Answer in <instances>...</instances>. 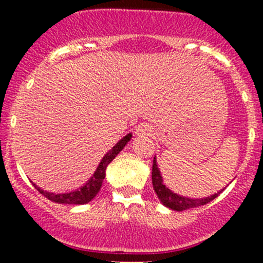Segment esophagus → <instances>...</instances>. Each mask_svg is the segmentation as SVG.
<instances>
[{
	"instance_id": "1",
	"label": "esophagus",
	"mask_w": 263,
	"mask_h": 263,
	"mask_svg": "<svg viewBox=\"0 0 263 263\" xmlns=\"http://www.w3.org/2000/svg\"><path fill=\"white\" fill-rule=\"evenodd\" d=\"M137 136H150L153 135V127L147 123H141L136 127Z\"/></svg>"
}]
</instances>
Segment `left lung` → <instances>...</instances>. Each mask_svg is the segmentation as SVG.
<instances>
[{"label":"left lung","instance_id":"8db88e82","mask_svg":"<svg viewBox=\"0 0 263 263\" xmlns=\"http://www.w3.org/2000/svg\"><path fill=\"white\" fill-rule=\"evenodd\" d=\"M151 177H153V187L154 190H155L156 195H158L159 200L163 202L164 206L176 211L188 210V209L206 205V203H209L210 201L215 200V198L221 193V191H220V192L215 193V195L206 198H187L182 197V196L177 195V193H173L165 184H164L163 178H161L160 176V172H159L158 165H156L155 158H154L153 160V173H151Z\"/></svg>","mask_w":263,"mask_h":263}]
</instances>
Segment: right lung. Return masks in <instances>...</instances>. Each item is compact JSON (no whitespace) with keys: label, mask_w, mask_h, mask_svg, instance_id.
I'll use <instances>...</instances> for the list:
<instances>
[{"label":"right lung","mask_w":263,"mask_h":263,"mask_svg":"<svg viewBox=\"0 0 263 263\" xmlns=\"http://www.w3.org/2000/svg\"><path fill=\"white\" fill-rule=\"evenodd\" d=\"M131 134H128L127 136H124L123 139L119 140L116 144V146H113L112 150L107 154V155L103 158V160L100 161L99 166L95 171L94 176L87 181L85 185H82L81 188H79L78 191H73V192L68 193H61V195H54V193L47 192V191L41 190L38 185L34 184V187L39 191V193L47 197L48 200L52 201V202L57 203H66V205H84V203H87L89 201H91L92 198L97 196V193L99 192L100 187H102V183L105 178V169L109 165L110 161L116 158L119 154V151L122 150L124 146H126L127 142L131 140Z\"/></svg>","instance_id":"right-lung-1"}]
</instances>
